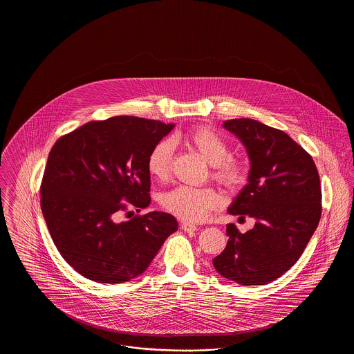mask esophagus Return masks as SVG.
Returning <instances> with one entry per match:
<instances>
[{
  "label": "esophagus",
  "instance_id": "34e87169",
  "mask_svg": "<svg viewBox=\"0 0 354 354\" xmlns=\"http://www.w3.org/2000/svg\"><path fill=\"white\" fill-rule=\"evenodd\" d=\"M180 227H182V230L185 231V232H195L196 230H198V227L195 225V224H191V223H182L180 224Z\"/></svg>",
  "mask_w": 354,
  "mask_h": 354
}]
</instances>
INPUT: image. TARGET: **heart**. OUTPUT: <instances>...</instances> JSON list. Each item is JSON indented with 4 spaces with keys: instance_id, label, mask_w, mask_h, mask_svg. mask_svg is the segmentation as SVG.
<instances>
[{
    "instance_id": "obj_1",
    "label": "heart",
    "mask_w": 354,
    "mask_h": 354,
    "mask_svg": "<svg viewBox=\"0 0 354 354\" xmlns=\"http://www.w3.org/2000/svg\"><path fill=\"white\" fill-rule=\"evenodd\" d=\"M185 145L199 152L212 165V176L220 185L234 189L245 179L241 160L228 156L230 147L218 133L208 127H196L183 136ZM174 145L169 139L158 142L147 156V169L153 179L165 182L171 175ZM162 207L185 221H201L221 205V198L212 187L179 185L160 198Z\"/></svg>"
}]
</instances>
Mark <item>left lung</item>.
<instances>
[{"label":"left lung","instance_id":"left-lung-1","mask_svg":"<svg viewBox=\"0 0 354 354\" xmlns=\"http://www.w3.org/2000/svg\"><path fill=\"white\" fill-rule=\"evenodd\" d=\"M223 127L241 140L251 162L248 183L228 212L256 223L245 234L228 224L227 247L212 263L240 286H264L290 270L319 225V171L281 130L247 118L225 120Z\"/></svg>","mask_w":354,"mask_h":354}]
</instances>
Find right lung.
I'll return each instance as SVG.
<instances>
[{
  "label": "right lung",
  "instance_id": "obj_1",
  "mask_svg": "<svg viewBox=\"0 0 354 354\" xmlns=\"http://www.w3.org/2000/svg\"><path fill=\"white\" fill-rule=\"evenodd\" d=\"M174 126L122 115L88 122L54 143L41 208L57 250L86 279L104 284L135 279L178 230L169 214L131 211L151 203L147 156ZM122 210L130 220L118 219Z\"/></svg>",
  "mask_w": 354,
  "mask_h": 354
}]
</instances>
